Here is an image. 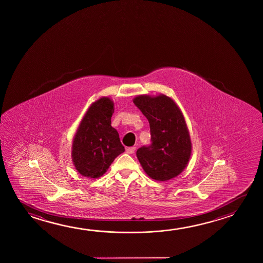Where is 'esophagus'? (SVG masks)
Masks as SVG:
<instances>
[{
	"instance_id": "esophagus-1",
	"label": "esophagus",
	"mask_w": 263,
	"mask_h": 263,
	"mask_svg": "<svg viewBox=\"0 0 263 263\" xmlns=\"http://www.w3.org/2000/svg\"><path fill=\"white\" fill-rule=\"evenodd\" d=\"M135 151H136V146H130V147H127V148H126V153H128V154H133Z\"/></svg>"
}]
</instances>
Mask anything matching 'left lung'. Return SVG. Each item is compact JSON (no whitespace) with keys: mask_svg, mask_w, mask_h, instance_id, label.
I'll return each mask as SVG.
<instances>
[{"mask_svg":"<svg viewBox=\"0 0 263 263\" xmlns=\"http://www.w3.org/2000/svg\"><path fill=\"white\" fill-rule=\"evenodd\" d=\"M134 104L149 123L151 144L137 151L144 171L156 181H168L183 171L189 161L192 143L185 121L170 97L138 96Z\"/></svg>","mask_w":263,"mask_h":263,"instance_id":"obj_1","label":"left lung"}]
</instances>
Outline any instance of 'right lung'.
<instances>
[{
  "label": "right lung",
  "instance_id": "1",
  "mask_svg": "<svg viewBox=\"0 0 263 263\" xmlns=\"http://www.w3.org/2000/svg\"><path fill=\"white\" fill-rule=\"evenodd\" d=\"M114 104L101 98L91 104L83 117L72 145L75 168L82 175L98 178L125 151L117 130L111 126Z\"/></svg>",
  "mask_w": 263,
  "mask_h": 263
}]
</instances>
